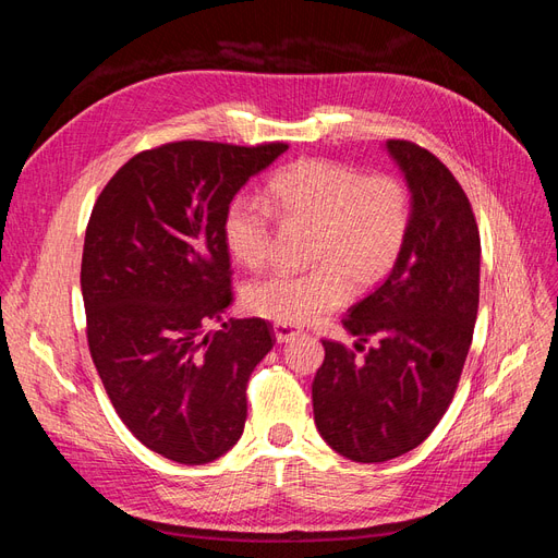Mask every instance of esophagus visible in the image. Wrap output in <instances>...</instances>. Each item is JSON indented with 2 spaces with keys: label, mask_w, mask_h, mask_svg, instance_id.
<instances>
[{
  "label": "esophagus",
  "mask_w": 558,
  "mask_h": 558,
  "mask_svg": "<svg viewBox=\"0 0 558 558\" xmlns=\"http://www.w3.org/2000/svg\"><path fill=\"white\" fill-rule=\"evenodd\" d=\"M298 335H300V330H298L295 326H281V324H275V337H277V342H279V344L295 340Z\"/></svg>",
  "instance_id": "obj_1"
}]
</instances>
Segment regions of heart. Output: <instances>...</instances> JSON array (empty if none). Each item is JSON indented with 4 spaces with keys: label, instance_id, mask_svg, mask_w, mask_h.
I'll return each instance as SVG.
<instances>
[{
    "label": "heart",
    "instance_id": "b5f03b06",
    "mask_svg": "<svg viewBox=\"0 0 558 558\" xmlns=\"http://www.w3.org/2000/svg\"><path fill=\"white\" fill-rule=\"evenodd\" d=\"M265 202L316 228L310 272H275L246 286L248 314L281 326H302L340 307L351 291L375 286L400 256L410 228V195L386 174L363 177L349 165L310 158L275 174ZM269 206V207H270ZM268 207V208H269ZM263 202L234 199L223 221L228 248L258 269L269 253L272 210Z\"/></svg>",
    "mask_w": 558,
    "mask_h": 558
}]
</instances>
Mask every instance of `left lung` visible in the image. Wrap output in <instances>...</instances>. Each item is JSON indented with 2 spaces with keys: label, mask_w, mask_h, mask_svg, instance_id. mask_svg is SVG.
<instances>
[{
  "label": "left lung",
  "mask_w": 558,
  "mask_h": 558,
  "mask_svg": "<svg viewBox=\"0 0 558 558\" xmlns=\"http://www.w3.org/2000/svg\"><path fill=\"white\" fill-rule=\"evenodd\" d=\"M384 146L410 191L408 238L391 275L342 320L366 353L324 340L312 384L320 437L356 463L408 453L440 424L480 307L482 246L461 183L426 148ZM367 339L376 344L365 348Z\"/></svg>",
  "instance_id": "left-lung-1"
}]
</instances>
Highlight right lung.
<instances>
[{
    "label": "right lung",
    "instance_id": "1",
    "mask_svg": "<svg viewBox=\"0 0 558 558\" xmlns=\"http://www.w3.org/2000/svg\"><path fill=\"white\" fill-rule=\"evenodd\" d=\"M286 148L165 144L128 160L93 207L81 260L90 356L130 433L174 463H211L244 433L272 328H205L232 302L230 202Z\"/></svg>",
    "mask_w": 558,
    "mask_h": 558
}]
</instances>
